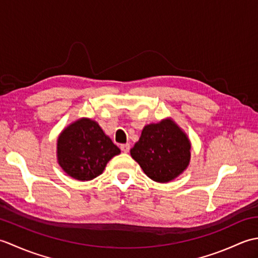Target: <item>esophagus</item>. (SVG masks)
Listing matches in <instances>:
<instances>
[{
    "mask_svg": "<svg viewBox=\"0 0 258 258\" xmlns=\"http://www.w3.org/2000/svg\"><path fill=\"white\" fill-rule=\"evenodd\" d=\"M120 150H122V152H124V153H128V151H130V144L128 143H126V144H120Z\"/></svg>",
    "mask_w": 258,
    "mask_h": 258,
    "instance_id": "esophagus-1",
    "label": "esophagus"
}]
</instances>
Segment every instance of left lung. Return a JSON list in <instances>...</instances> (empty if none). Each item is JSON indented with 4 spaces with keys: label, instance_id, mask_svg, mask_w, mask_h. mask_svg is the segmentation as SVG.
Here are the masks:
<instances>
[{
    "label": "left lung",
    "instance_id": "1",
    "mask_svg": "<svg viewBox=\"0 0 258 258\" xmlns=\"http://www.w3.org/2000/svg\"><path fill=\"white\" fill-rule=\"evenodd\" d=\"M189 150L187 136L173 120L165 119L145 126L131 155L150 178L167 183L187 167Z\"/></svg>",
    "mask_w": 258,
    "mask_h": 258
}]
</instances>
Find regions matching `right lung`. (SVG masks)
Listing matches in <instances>:
<instances>
[{"mask_svg": "<svg viewBox=\"0 0 258 258\" xmlns=\"http://www.w3.org/2000/svg\"><path fill=\"white\" fill-rule=\"evenodd\" d=\"M119 153L100 125L89 118L71 124L57 140L58 164L79 180H91L101 175L107 162Z\"/></svg>", "mask_w": 258, "mask_h": 258, "instance_id": "obj_1", "label": "right lung"}]
</instances>
